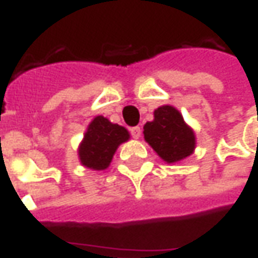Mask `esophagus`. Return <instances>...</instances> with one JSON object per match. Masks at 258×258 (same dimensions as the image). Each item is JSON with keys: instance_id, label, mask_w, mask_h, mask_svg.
Masks as SVG:
<instances>
[{"instance_id": "esophagus-1", "label": "esophagus", "mask_w": 258, "mask_h": 258, "mask_svg": "<svg viewBox=\"0 0 258 258\" xmlns=\"http://www.w3.org/2000/svg\"><path fill=\"white\" fill-rule=\"evenodd\" d=\"M131 135H132V138H135V139H139L141 135H142L141 126H134V127H131Z\"/></svg>"}]
</instances>
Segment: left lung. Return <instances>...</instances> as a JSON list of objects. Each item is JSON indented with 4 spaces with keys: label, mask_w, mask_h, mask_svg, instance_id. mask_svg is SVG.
<instances>
[{
    "label": "left lung",
    "mask_w": 258,
    "mask_h": 258,
    "mask_svg": "<svg viewBox=\"0 0 258 258\" xmlns=\"http://www.w3.org/2000/svg\"><path fill=\"white\" fill-rule=\"evenodd\" d=\"M145 141L165 162L175 164L195 149L194 131L183 122L182 114L172 106H161L154 112V120L144 126Z\"/></svg>",
    "instance_id": "8db88e82"
}]
</instances>
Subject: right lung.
Here are the masks:
<instances>
[{
	"label": "right lung",
	"instance_id": "right-lung-1",
	"mask_svg": "<svg viewBox=\"0 0 258 258\" xmlns=\"http://www.w3.org/2000/svg\"><path fill=\"white\" fill-rule=\"evenodd\" d=\"M127 139L129 132L123 126L112 123L103 116H96L79 146L80 162L94 171L106 169L112 162L117 146Z\"/></svg>",
	"mask_w": 258,
	"mask_h": 258
}]
</instances>
